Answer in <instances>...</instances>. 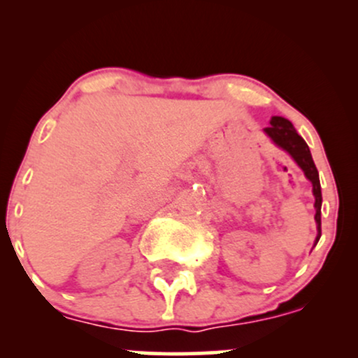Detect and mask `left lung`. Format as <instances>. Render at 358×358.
<instances>
[{"mask_svg":"<svg viewBox=\"0 0 358 358\" xmlns=\"http://www.w3.org/2000/svg\"><path fill=\"white\" fill-rule=\"evenodd\" d=\"M268 127H264V133L273 139L274 145L285 150L294 162L298 163V166L301 168L303 173L311 185H313V195H315V220H316V229H318V236H316V242L322 237V187H320V178H318V170H316L313 158H311L310 148L305 143V139L298 134V131L294 129V126L291 124V121L281 117V116H273L271 117Z\"/></svg>","mask_w":358,"mask_h":358,"instance_id":"left-lung-1","label":"left lung"}]
</instances>
